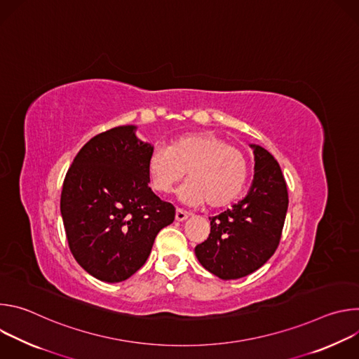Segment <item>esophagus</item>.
I'll return each instance as SVG.
<instances>
[{"label":"esophagus","instance_id":"1","mask_svg":"<svg viewBox=\"0 0 359 359\" xmlns=\"http://www.w3.org/2000/svg\"><path fill=\"white\" fill-rule=\"evenodd\" d=\"M189 217V213L187 212H184V210H182V209H177L176 210V220L177 222H183V220H186Z\"/></svg>","mask_w":359,"mask_h":359}]
</instances>
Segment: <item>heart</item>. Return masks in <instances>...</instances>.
<instances>
[{
    "label": "heart",
    "mask_w": 359,
    "mask_h": 359,
    "mask_svg": "<svg viewBox=\"0 0 359 359\" xmlns=\"http://www.w3.org/2000/svg\"><path fill=\"white\" fill-rule=\"evenodd\" d=\"M189 173L190 180L179 190L187 204L208 200L210 208L231 203L247 179V159L241 149L212 132H197L177 137L170 146H155L147 159L150 184L159 193H169Z\"/></svg>",
    "instance_id": "obj_1"
}]
</instances>
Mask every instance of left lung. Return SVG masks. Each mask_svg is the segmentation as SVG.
I'll return each mask as SVG.
<instances>
[{"instance_id": "1", "label": "left lung", "mask_w": 359, "mask_h": 359, "mask_svg": "<svg viewBox=\"0 0 359 359\" xmlns=\"http://www.w3.org/2000/svg\"><path fill=\"white\" fill-rule=\"evenodd\" d=\"M254 179L231 209L209 217L210 234L194 248L200 264L223 280L259 270L277 250L288 209L287 183L278 162L254 146Z\"/></svg>"}]
</instances>
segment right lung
Instances as JSON below:
<instances>
[{
	"mask_svg": "<svg viewBox=\"0 0 359 359\" xmlns=\"http://www.w3.org/2000/svg\"><path fill=\"white\" fill-rule=\"evenodd\" d=\"M151 146L135 126L93 136L78 151L61 193V215L78 264L100 281L119 283L147 260L158 233L173 223V204L149 187Z\"/></svg>",
	"mask_w": 359,
	"mask_h": 359,
	"instance_id": "1",
	"label": "right lung"
}]
</instances>
